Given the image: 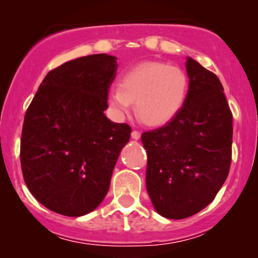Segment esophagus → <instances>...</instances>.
<instances>
[{
  "label": "esophagus",
  "mask_w": 258,
  "mask_h": 258,
  "mask_svg": "<svg viewBox=\"0 0 258 258\" xmlns=\"http://www.w3.org/2000/svg\"><path fill=\"white\" fill-rule=\"evenodd\" d=\"M131 137L134 140H140V139H141V132L137 131V130H134V131H132V134H131Z\"/></svg>",
  "instance_id": "obj_1"
}]
</instances>
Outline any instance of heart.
<instances>
[{
	"label": "heart",
	"instance_id": "obj_1",
	"mask_svg": "<svg viewBox=\"0 0 258 258\" xmlns=\"http://www.w3.org/2000/svg\"><path fill=\"white\" fill-rule=\"evenodd\" d=\"M189 77L179 66L147 61L132 67L108 92V103L117 114H126L135 102L142 123L160 127L172 121L186 105Z\"/></svg>",
	"mask_w": 258,
	"mask_h": 258
}]
</instances>
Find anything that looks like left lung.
<instances>
[{"label": "left lung", "instance_id": "left-lung-1", "mask_svg": "<svg viewBox=\"0 0 258 258\" xmlns=\"http://www.w3.org/2000/svg\"><path fill=\"white\" fill-rule=\"evenodd\" d=\"M189 93L177 116L142 134L146 187L156 211L172 220L196 215L225 183L232 161V112L220 80L187 58Z\"/></svg>", "mask_w": 258, "mask_h": 258}]
</instances>
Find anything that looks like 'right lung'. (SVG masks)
I'll return each mask as SVG.
<instances>
[{
    "label": "right lung",
    "mask_w": 258,
    "mask_h": 258,
    "mask_svg": "<svg viewBox=\"0 0 258 258\" xmlns=\"http://www.w3.org/2000/svg\"><path fill=\"white\" fill-rule=\"evenodd\" d=\"M116 57L90 54L51 70L25 114L20 160L40 204L79 217L102 202L131 127L105 116Z\"/></svg>",
    "instance_id": "add662e5"
}]
</instances>
